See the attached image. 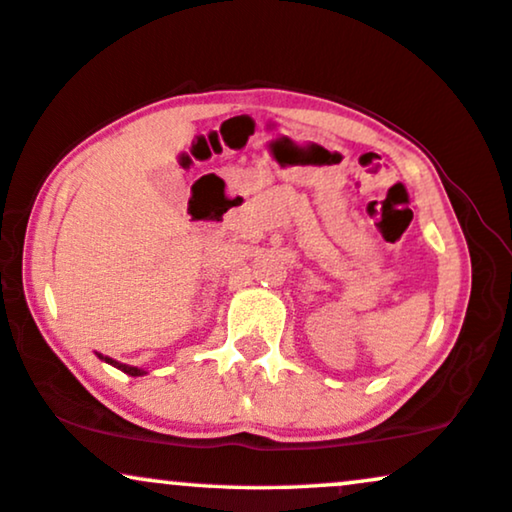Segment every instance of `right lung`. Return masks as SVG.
Returning a JSON list of instances; mask_svg holds the SVG:
<instances>
[{"instance_id":"add662e5","label":"right lung","mask_w":512,"mask_h":512,"mask_svg":"<svg viewBox=\"0 0 512 512\" xmlns=\"http://www.w3.org/2000/svg\"><path fill=\"white\" fill-rule=\"evenodd\" d=\"M101 359L108 361V364H113L115 368H120V371H125V373H129V375H144V371H141V368H137V366L120 364V361H115V359H111V357H101Z\"/></svg>"}]
</instances>
